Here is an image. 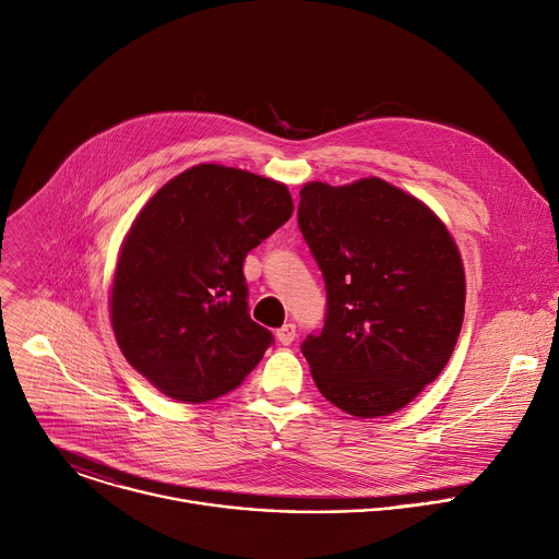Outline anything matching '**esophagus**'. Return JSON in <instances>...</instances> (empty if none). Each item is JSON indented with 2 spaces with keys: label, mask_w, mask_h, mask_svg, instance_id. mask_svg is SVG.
I'll list each match as a JSON object with an SVG mask.
<instances>
[{
  "label": "esophagus",
  "mask_w": 559,
  "mask_h": 559,
  "mask_svg": "<svg viewBox=\"0 0 559 559\" xmlns=\"http://www.w3.org/2000/svg\"><path fill=\"white\" fill-rule=\"evenodd\" d=\"M277 342L282 344V346H288V344H293L295 342V334H297V330H295V323H284L282 328H277Z\"/></svg>",
  "instance_id": "1"
}]
</instances>
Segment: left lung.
<instances>
[{
  "mask_svg": "<svg viewBox=\"0 0 559 559\" xmlns=\"http://www.w3.org/2000/svg\"><path fill=\"white\" fill-rule=\"evenodd\" d=\"M297 222L325 282V321L301 353L319 392L357 418L388 416L448 366L465 317L454 238L381 178L299 191Z\"/></svg>",
  "mask_w": 559,
  "mask_h": 559,
  "instance_id": "8db88e82",
  "label": "left lung"
}]
</instances>
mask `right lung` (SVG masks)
<instances>
[{
    "instance_id": "right-lung-1",
    "label": "right lung",
    "mask_w": 559,
    "mask_h": 559,
    "mask_svg": "<svg viewBox=\"0 0 559 559\" xmlns=\"http://www.w3.org/2000/svg\"><path fill=\"white\" fill-rule=\"evenodd\" d=\"M293 213L286 185L202 163L163 185L128 231L109 293L117 344L163 394L236 390L273 344L247 304L245 258Z\"/></svg>"
}]
</instances>
